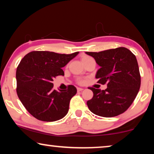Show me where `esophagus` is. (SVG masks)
Masks as SVG:
<instances>
[{
    "label": "esophagus",
    "mask_w": 154,
    "mask_h": 154,
    "mask_svg": "<svg viewBox=\"0 0 154 154\" xmlns=\"http://www.w3.org/2000/svg\"><path fill=\"white\" fill-rule=\"evenodd\" d=\"M77 92H81V91L84 90V89L82 88H77Z\"/></svg>",
    "instance_id": "1"
}]
</instances>
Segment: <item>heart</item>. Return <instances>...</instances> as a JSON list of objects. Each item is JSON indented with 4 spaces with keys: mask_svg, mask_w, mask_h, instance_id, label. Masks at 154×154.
<instances>
[{
    "mask_svg": "<svg viewBox=\"0 0 154 154\" xmlns=\"http://www.w3.org/2000/svg\"><path fill=\"white\" fill-rule=\"evenodd\" d=\"M91 57H89V56H87V55H85V56H83L82 57V62H84V61H85L86 60H87V59H91ZM79 83H80V84H82L84 82V81L83 80H79Z\"/></svg>",
    "mask_w": 154,
    "mask_h": 154,
    "instance_id": "heart-1",
    "label": "heart"
}]
</instances>
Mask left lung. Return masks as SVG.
Instances as JSON below:
<instances>
[{"label": "left lung", "mask_w": 154, "mask_h": 154, "mask_svg": "<svg viewBox=\"0 0 154 154\" xmlns=\"http://www.w3.org/2000/svg\"><path fill=\"white\" fill-rule=\"evenodd\" d=\"M86 53L93 57L100 66L95 75L97 83L107 84V88L102 91L89 87L93 97L87 102L88 109L94 114L105 118L123 113L131 105L140 87L136 56L124 47Z\"/></svg>", "instance_id": "8db88e82"}]
</instances>
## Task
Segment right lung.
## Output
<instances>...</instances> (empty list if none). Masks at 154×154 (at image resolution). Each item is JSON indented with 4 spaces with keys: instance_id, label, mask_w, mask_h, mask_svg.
<instances>
[{
    "instance_id": "right-lung-1",
    "label": "right lung",
    "mask_w": 154,
    "mask_h": 154,
    "mask_svg": "<svg viewBox=\"0 0 154 154\" xmlns=\"http://www.w3.org/2000/svg\"><path fill=\"white\" fill-rule=\"evenodd\" d=\"M78 54L32 51L18 64L16 72L18 97L37 120L54 122L68 113L70 101L77 93V88L69 85L67 90L57 91L52 82L57 76L64 75L62 68Z\"/></svg>"
}]
</instances>
